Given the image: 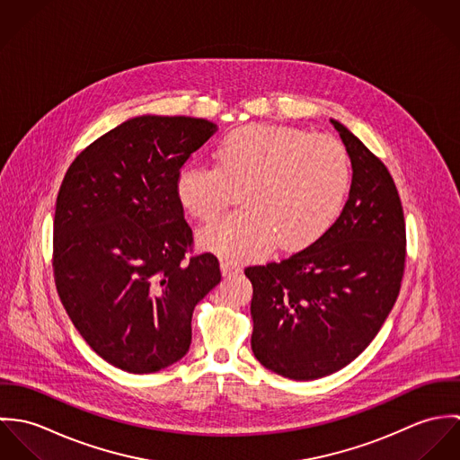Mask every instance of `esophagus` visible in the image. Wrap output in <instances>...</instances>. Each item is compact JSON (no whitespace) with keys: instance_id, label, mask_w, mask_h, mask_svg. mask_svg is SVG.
<instances>
[{"instance_id":"obj_1","label":"esophagus","mask_w":460,"mask_h":460,"mask_svg":"<svg viewBox=\"0 0 460 460\" xmlns=\"http://www.w3.org/2000/svg\"><path fill=\"white\" fill-rule=\"evenodd\" d=\"M219 267H221V274H223L225 278H230V276L241 272V267H239L237 263L228 262V261H223Z\"/></svg>"}]
</instances>
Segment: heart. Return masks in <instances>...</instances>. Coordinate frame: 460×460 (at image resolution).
Wrapping results in <instances>:
<instances>
[{
    "label": "heart",
    "mask_w": 460,
    "mask_h": 460,
    "mask_svg": "<svg viewBox=\"0 0 460 460\" xmlns=\"http://www.w3.org/2000/svg\"><path fill=\"white\" fill-rule=\"evenodd\" d=\"M216 166L190 163L177 175V197L208 223L241 190L244 210L198 234L199 246L230 262L279 250H301L334 223L350 184L345 148L328 136L281 126H246L226 134Z\"/></svg>",
    "instance_id": "b5f03b06"
}]
</instances>
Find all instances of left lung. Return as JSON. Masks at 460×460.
Segmentation results:
<instances>
[{
    "label": "left lung",
    "instance_id": "1",
    "mask_svg": "<svg viewBox=\"0 0 460 460\" xmlns=\"http://www.w3.org/2000/svg\"><path fill=\"white\" fill-rule=\"evenodd\" d=\"M352 164L349 199L314 244L248 267L252 349L270 372L314 381L356 359L383 328L405 263V221L388 168L331 119Z\"/></svg>",
    "mask_w": 460,
    "mask_h": 460
}]
</instances>
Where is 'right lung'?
<instances>
[{
  "mask_svg": "<svg viewBox=\"0 0 460 460\" xmlns=\"http://www.w3.org/2000/svg\"><path fill=\"white\" fill-rule=\"evenodd\" d=\"M217 126L141 115L88 145L57 198L53 269L74 328L113 367L159 372L186 356L198 303L221 281L193 232L177 175Z\"/></svg>",
  "mask_w": 460,
  "mask_h": 460,
  "instance_id": "1",
  "label": "right lung"
}]
</instances>
